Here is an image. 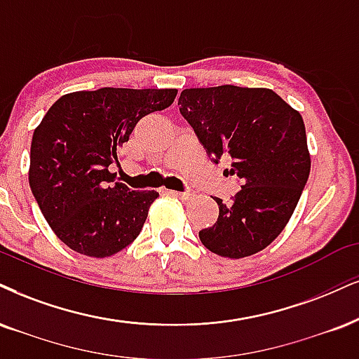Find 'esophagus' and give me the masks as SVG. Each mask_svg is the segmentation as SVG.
<instances>
[{"label":"esophagus","mask_w":359,"mask_h":359,"mask_svg":"<svg viewBox=\"0 0 359 359\" xmlns=\"http://www.w3.org/2000/svg\"><path fill=\"white\" fill-rule=\"evenodd\" d=\"M166 193L170 194V196L178 198V200H188V198L191 196V193H188V191H166Z\"/></svg>","instance_id":"34e87169"}]
</instances>
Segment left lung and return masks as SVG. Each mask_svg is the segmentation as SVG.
<instances>
[{
	"instance_id": "left-lung-1",
	"label": "left lung",
	"mask_w": 359,
	"mask_h": 359,
	"mask_svg": "<svg viewBox=\"0 0 359 359\" xmlns=\"http://www.w3.org/2000/svg\"><path fill=\"white\" fill-rule=\"evenodd\" d=\"M178 104L208 156L218 163L228 153L226 172L241 180L231 201L216 198L218 221L201 229V243L233 259L264 250L285 229L311 170L302 114L273 90L233 85L183 90Z\"/></svg>"
}]
</instances>
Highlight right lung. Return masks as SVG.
Masks as SVG:
<instances>
[{"label": "right lung", "instance_id": "right-lung-1", "mask_svg": "<svg viewBox=\"0 0 359 359\" xmlns=\"http://www.w3.org/2000/svg\"><path fill=\"white\" fill-rule=\"evenodd\" d=\"M178 90L100 88L61 96L33 133L29 187L53 231L79 255L106 258L131 245L156 191L114 181L118 151L136 123Z\"/></svg>", "mask_w": 359, "mask_h": 359}]
</instances>
